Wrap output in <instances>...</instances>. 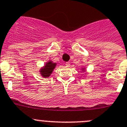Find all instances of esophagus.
I'll list each match as a JSON object with an SVG mask.
<instances>
[{
  "instance_id": "esophagus-1",
  "label": "esophagus",
  "mask_w": 127,
  "mask_h": 127,
  "mask_svg": "<svg viewBox=\"0 0 127 127\" xmlns=\"http://www.w3.org/2000/svg\"><path fill=\"white\" fill-rule=\"evenodd\" d=\"M65 65H66V67H69L70 66V63L69 62H66L65 63Z\"/></svg>"
}]
</instances>
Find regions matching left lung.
Returning <instances> with one entry per match:
<instances>
[{"instance_id":"obj_1","label":"left lung","mask_w":127,"mask_h":127,"mask_svg":"<svg viewBox=\"0 0 127 127\" xmlns=\"http://www.w3.org/2000/svg\"><path fill=\"white\" fill-rule=\"evenodd\" d=\"M80 70H82V71H86V68H85L84 66H82V68H81V69Z\"/></svg>"}]
</instances>
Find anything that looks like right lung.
Masks as SVG:
<instances>
[{
    "label": "right lung",
    "instance_id": "obj_1",
    "mask_svg": "<svg viewBox=\"0 0 127 127\" xmlns=\"http://www.w3.org/2000/svg\"><path fill=\"white\" fill-rule=\"evenodd\" d=\"M57 66L56 63H54L52 61H49L45 63L43 66L39 69V73L44 78H47L51 75L52 73Z\"/></svg>",
    "mask_w": 127,
    "mask_h": 127
}]
</instances>
